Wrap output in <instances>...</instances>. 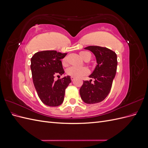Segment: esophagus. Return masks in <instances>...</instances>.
<instances>
[{
  "label": "esophagus",
  "mask_w": 148,
  "mask_h": 148,
  "mask_svg": "<svg viewBox=\"0 0 148 148\" xmlns=\"http://www.w3.org/2000/svg\"><path fill=\"white\" fill-rule=\"evenodd\" d=\"M70 78H71V81H72V82H73L74 80H75V78L73 77H71Z\"/></svg>",
  "instance_id": "obj_1"
}]
</instances>
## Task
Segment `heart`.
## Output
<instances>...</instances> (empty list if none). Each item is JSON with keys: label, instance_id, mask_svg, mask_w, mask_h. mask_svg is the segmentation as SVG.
Wrapping results in <instances>:
<instances>
[{"label": "heart", "instance_id": "obj_1", "mask_svg": "<svg viewBox=\"0 0 148 148\" xmlns=\"http://www.w3.org/2000/svg\"><path fill=\"white\" fill-rule=\"evenodd\" d=\"M79 56H81L82 59L84 60L89 61L91 59V53L87 51H82L79 52ZM62 65L65 66L67 65V59L66 57L64 58L62 61ZM89 73V70L86 68V67H79V66H72L68 68L66 70V73L67 75L70 76L75 78H82L84 77Z\"/></svg>", "mask_w": 148, "mask_h": 148}]
</instances>
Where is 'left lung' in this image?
<instances>
[{"label":"left lung","mask_w":148,"mask_h":148,"mask_svg":"<svg viewBox=\"0 0 148 148\" xmlns=\"http://www.w3.org/2000/svg\"><path fill=\"white\" fill-rule=\"evenodd\" d=\"M96 56L97 65L92 73L94 83L83 81L79 89L82 99L86 104H96L104 100L108 96L117 71V57L115 52L107 47L91 46L84 48Z\"/></svg>","instance_id":"obj_1"}]
</instances>
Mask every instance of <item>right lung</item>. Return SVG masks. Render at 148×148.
<instances>
[{
  "instance_id": "1",
  "label": "right lung",
  "mask_w": 148,
  "mask_h": 148,
  "mask_svg": "<svg viewBox=\"0 0 148 148\" xmlns=\"http://www.w3.org/2000/svg\"><path fill=\"white\" fill-rule=\"evenodd\" d=\"M67 53L56 51H44L34 53L31 59L33 81L39 99L48 106L62 104L65 89L71 83L70 76L54 81L56 76L64 73L61 59Z\"/></svg>"
}]
</instances>
